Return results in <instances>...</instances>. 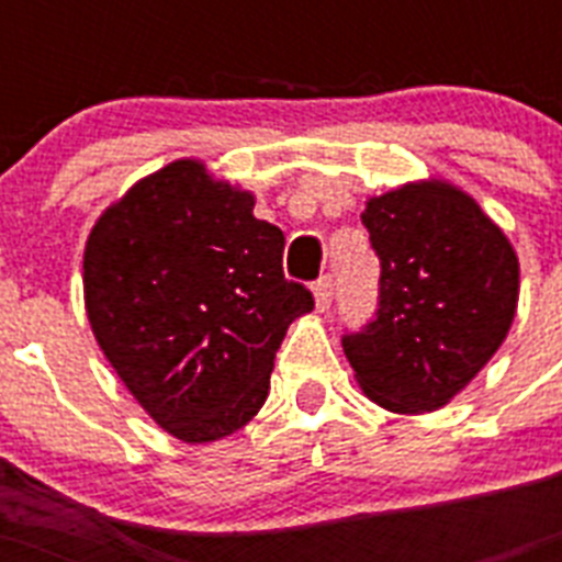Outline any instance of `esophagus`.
Returning a JSON list of instances; mask_svg holds the SVG:
<instances>
[{
  "instance_id": "34e87169",
  "label": "esophagus",
  "mask_w": 562,
  "mask_h": 562,
  "mask_svg": "<svg viewBox=\"0 0 562 562\" xmlns=\"http://www.w3.org/2000/svg\"><path fill=\"white\" fill-rule=\"evenodd\" d=\"M315 306L317 312H326L331 306V295H335V278L331 276H321L315 281Z\"/></svg>"
}]
</instances>
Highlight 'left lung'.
Here are the masks:
<instances>
[{"mask_svg":"<svg viewBox=\"0 0 562 562\" xmlns=\"http://www.w3.org/2000/svg\"><path fill=\"white\" fill-rule=\"evenodd\" d=\"M376 310L342 335L362 391L396 414L448 405L498 351L518 306V258L475 200L419 182L366 205Z\"/></svg>","mask_w":562,"mask_h":562,"instance_id":"obj_1","label":"left lung"}]
</instances>
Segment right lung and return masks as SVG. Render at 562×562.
Instances as JSON below:
<instances>
[{
  "mask_svg": "<svg viewBox=\"0 0 562 562\" xmlns=\"http://www.w3.org/2000/svg\"><path fill=\"white\" fill-rule=\"evenodd\" d=\"M284 233L196 160L140 180L92 227L83 295L134 400L182 441H216L265 405L286 329L315 306L284 276Z\"/></svg>",
  "mask_w": 562,
  "mask_h": 562,
  "instance_id": "add662e5",
  "label": "right lung"
}]
</instances>
